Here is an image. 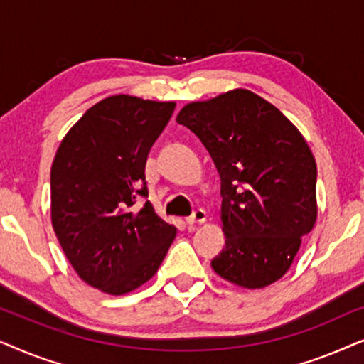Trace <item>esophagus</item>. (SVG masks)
<instances>
[{
	"instance_id": "34e87169",
	"label": "esophagus",
	"mask_w": 364,
	"mask_h": 364,
	"mask_svg": "<svg viewBox=\"0 0 364 364\" xmlns=\"http://www.w3.org/2000/svg\"><path fill=\"white\" fill-rule=\"evenodd\" d=\"M205 220H207V213H205V210H202V208L193 210L192 215L186 218V222L188 223V225H193V223H203Z\"/></svg>"
}]
</instances>
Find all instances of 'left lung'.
Segmentation results:
<instances>
[{"label": "left lung", "mask_w": 364, "mask_h": 364, "mask_svg": "<svg viewBox=\"0 0 364 364\" xmlns=\"http://www.w3.org/2000/svg\"><path fill=\"white\" fill-rule=\"evenodd\" d=\"M177 122L200 139L220 176L225 247L212 268L243 288L280 280L318 213L316 162L300 131L247 89L187 104Z\"/></svg>", "instance_id": "8db88e82"}]
</instances>
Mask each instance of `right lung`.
Listing matches in <instances>:
<instances>
[{"instance_id": "right-lung-1", "label": "right lung", "mask_w": 364, "mask_h": 364, "mask_svg": "<svg viewBox=\"0 0 364 364\" xmlns=\"http://www.w3.org/2000/svg\"><path fill=\"white\" fill-rule=\"evenodd\" d=\"M176 102L111 96L87 109L63 139L51 167V220L69 263L109 295L156 275L176 227L147 198L146 162Z\"/></svg>"}]
</instances>
